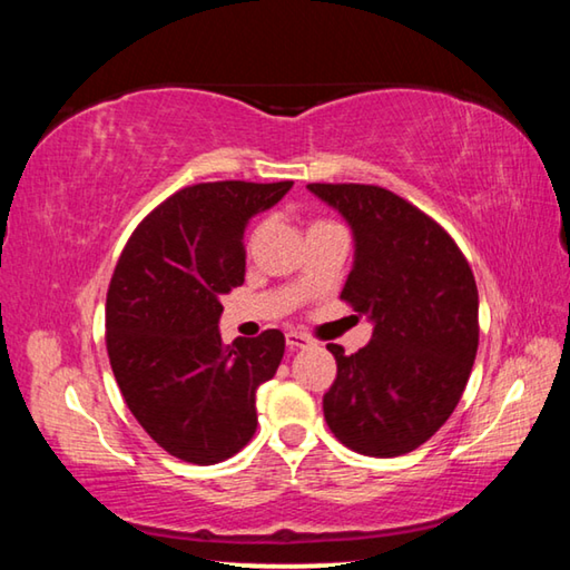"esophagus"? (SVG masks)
I'll use <instances>...</instances> for the list:
<instances>
[{
  "label": "esophagus",
  "mask_w": 570,
  "mask_h": 570,
  "mask_svg": "<svg viewBox=\"0 0 570 570\" xmlns=\"http://www.w3.org/2000/svg\"><path fill=\"white\" fill-rule=\"evenodd\" d=\"M314 342L308 340V336H304V334H298V332H288L286 334V346L292 352H296V350H308V346H312Z\"/></svg>",
  "instance_id": "obj_1"
}]
</instances>
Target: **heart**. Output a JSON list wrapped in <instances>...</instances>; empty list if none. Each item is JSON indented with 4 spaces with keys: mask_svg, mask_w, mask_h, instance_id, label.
Here are the masks:
<instances>
[{
    "mask_svg": "<svg viewBox=\"0 0 570 570\" xmlns=\"http://www.w3.org/2000/svg\"><path fill=\"white\" fill-rule=\"evenodd\" d=\"M320 224H326V220H320ZM316 226V224H314Z\"/></svg>",
    "mask_w": 570,
    "mask_h": 570,
    "instance_id": "1",
    "label": "heart"
}]
</instances>
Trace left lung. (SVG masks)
<instances>
[{"label":"left lung","instance_id":"8db88e82","mask_svg":"<svg viewBox=\"0 0 570 570\" xmlns=\"http://www.w3.org/2000/svg\"><path fill=\"white\" fill-rule=\"evenodd\" d=\"M352 228L342 298L372 322V340L336 360L324 394L334 438L360 455L397 458L448 422L478 352V286L448 230L380 186L308 183Z\"/></svg>","mask_w":570,"mask_h":570}]
</instances>
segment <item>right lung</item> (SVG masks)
Returning a JSON list of instances; mask_svg holds the SVG:
<instances>
[{"label":"right lung","mask_w":570,"mask_h":570,"mask_svg":"<svg viewBox=\"0 0 570 570\" xmlns=\"http://www.w3.org/2000/svg\"><path fill=\"white\" fill-rule=\"evenodd\" d=\"M294 180L183 188L132 230L105 306L125 404L173 458L214 465L256 432V390L276 374L284 334L220 342V296L244 284V230Z\"/></svg>","instance_id":"obj_1"}]
</instances>
